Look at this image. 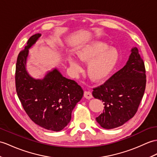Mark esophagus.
<instances>
[{
	"label": "esophagus",
	"mask_w": 157,
	"mask_h": 157,
	"mask_svg": "<svg viewBox=\"0 0 157 157\" xmlns=\"http://www.w3.org/2000/svg\"><path fill=\"white\" fill-rule=\"evenodd\" d=\"M83 96H84V97L87 100H90L92 98V94L91 93V92H89V91H86V92H84Z\"/></svg>",
	"instance_id": "34e87169"
}]
</instances>
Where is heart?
Listing matches in <instances>:
<instances>
[{
  "instance_id": "obj_1",
  "label": "heart",
  "mask_w": 157,
  "mask_h": 157,
  "mask_svg": "<svg viewBox=\"0 0 157 157\" xmlns=\"http://www.w3.org/2000/svg\"><path fill=\"white\" fill-rule=\"evenodd\" d=\"M75 56L82 62H87V75L94 82H99L108 77L118 59V52L114 47H109L107 43L94 41L80 46L75 51ZM71 67L76 73L82 70L79 62L74 57L68 59Z\"/></svg>"
}]
</instances>
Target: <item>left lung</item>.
I'll use <instances>...</instances> for the list:
<instances>
[{"mask_svg": "<svg viewBox=\"0 0 157 157\" xmlns=\"http://www.w3.org/2000/svg\"><path fill=\"white\" fill-rule=\"evenodd\" d=\"M145 72L143 60L134 47L124 66L93 89V96L104 105L103 112L96 118L102 128H117L135 115L144 93Z\"/></svg>", "mask_w": 157, "mask_h": 157, "instance_id": "1", "label": "left lung"}]
</instances>
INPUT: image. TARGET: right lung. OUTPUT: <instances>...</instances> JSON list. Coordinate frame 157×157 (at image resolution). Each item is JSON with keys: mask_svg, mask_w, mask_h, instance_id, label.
<instances>
[{"mask_svg": "<svg viewBox=\"0 0 157 157\" xmlns=\"http://www.w3.org/2000/svg\"><path fill=\"white\" fill-rule=\"evenodd\" d=\"M41 36L40 33L31 36L18 56L16 90L25 111L36 124L58 132L70 122L71 112L81 100L83 91L77 82L63 77L57 67L47 71L41 79H35L29 74V49Z\"/></svg>", "mask_w": 157, "mask_h": 157, "instance_id": "obj_1", "label": "right lung"}]
</instances>
